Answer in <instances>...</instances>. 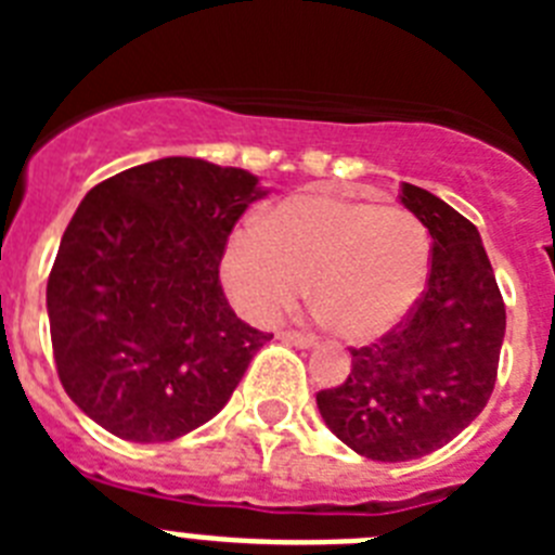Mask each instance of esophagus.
Masks as SVG:
<instances>
[{
  "mask_svg": "<svg viewBox=\"0 0 555 555\" xmlns=\"http://www.w3.org/2000/svg\"><path fill=\"white\" fill-rule=\"evenodd\" d=\"M281 338H283V341H288V345L302 347V350H306V347H313V345H317V336H311V333L283 331V333H281Z\"/></svg>",
  "mask_w": 555,
  "mask_h": 555,
  "instance_id": "esophagus-1",
  "label": "esophagus"
}]
</instances>
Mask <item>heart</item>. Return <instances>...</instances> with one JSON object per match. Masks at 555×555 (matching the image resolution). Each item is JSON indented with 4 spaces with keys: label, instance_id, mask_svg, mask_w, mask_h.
Returning a JSON list of instances; mask_svg holds the SVG:
<instances>
[{
    "label": "heart",
    "instance_id": "1",
    "mask_svg": "<svg viewBox=\"0 0 555 555\" xmlns=\"http://www.w3.org/2000/svg\"><path fill=\"white\" fill-rule=\"evenodd\" d=\"M428 230L403 208L300 191L258 228L230 235L222 281L247 320L269 325L306 294L341 338L372 341L409 317L428 281Z\"/></svg>",
    "mask_w": 555,
    "mask_h": 555
}]
</instances>
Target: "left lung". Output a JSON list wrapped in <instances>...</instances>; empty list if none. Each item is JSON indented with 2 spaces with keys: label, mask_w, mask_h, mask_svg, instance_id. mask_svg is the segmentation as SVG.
Returning <instances> with one entry per match:
<instances>
[{
  "label": "left lung",
  "mask_w": 555,
  "mask_h": 555,
  "mask_svg": "<svg viewBox=\"0 0 555 555\" xmlns=\"http://www.w3.org/2000/svg\"><path fill=\"white\" fill-rule=\"evenodd\" d=\"M400 191L434 238L423 297L380 341L350 347L345 384L317 395L327 428L372 461L423 459L467 428L492 397L506 336L478 228L420 185Z\"/></svg>",
  "instance_id": "1"
}]
</instances>
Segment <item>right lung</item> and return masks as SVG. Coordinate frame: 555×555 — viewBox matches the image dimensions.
<instances>
[{"mask_svg":"<svg viewBox=\"0 0 555 555\" xmlns=\"http://www.w3.org/2000/svg\"><path fill=\"white\" fill-rule=\"evenodd\" d=\"M267 191L203 158L132 166L88 191L47 283L66 395L127 442H171L224 409L272 333L235 317L224 244Z\"/></svg>","mask_w":555,"mask_h":555,"instance_id":"1","label":"right lung"}]
</instances>
